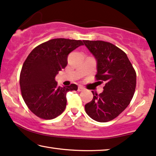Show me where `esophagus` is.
I'll use <instances>...</instances> for the list:
<instances>
[{"label":"esophagus","instance_id":"1","mask_svg":"<svg viewBox=\"0 0 156 156\" xmlns=\"http://www.w3.org/2000/svg\"><path fill=\"white\" fill-rule=\"evenodd\" d=\"M85 90V88L83 86H78V91H79V92H80V91H83V90Z\"/></svg>","mask_w":156,"mask_h":156}]
</instances>
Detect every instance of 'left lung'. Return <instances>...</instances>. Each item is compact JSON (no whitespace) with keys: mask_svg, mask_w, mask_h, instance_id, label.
Masks as SVG:
<instances>
[{"mask_svg":"<svg viewBox=\"0 0 156 156\" xmlns=\"http://www.w3.org/2000/svg\"><path fill=\"white\" fill-rule=\"evenodd\" d=\"M97 60L95 80L105 82L102 93L85 105L86 113L98 122L118 117L130 104L136 86V73L124 51L103 41H83Z\"/></svg>","mask_w":156,"mask_h":156,"instance_id":"left-lung-1","label":"left lung"}]
</instances>
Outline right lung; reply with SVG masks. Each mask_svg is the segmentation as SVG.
<instances>
[{
    "label": "right lung",
    "instance_id": "right-lung-1",
    "mask_svg": "<svg viewBox=\"0 0 156 156\" xmlns=\"http://www.w3.org/2000/svg\"><path fill=\"white\" fill-rule=\"evenodd\" d=\"M83 45L80 40L51 39L36 46L23 65L20 74L21 95L30 111L38 117L51 120L66 107V93L78 86L60 87L55 77L68 64L70 52Z\"/></svg>",
    "mask_w": 156,
    "mask_h": 156
}]
</instances>
